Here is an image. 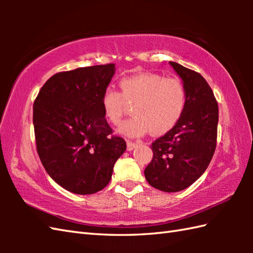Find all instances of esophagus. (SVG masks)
Returning <instances> with one entry per match:
<instances>
[{
  "label": "esophagus",
  "instance_id": "34e87169",
  "mask_svg": "<svg viewBox=\"0 0 253 253\" xmlns=\"http://www.w3.org/2000/svg\"><path fill=\"white\" fill-rule=\"evenodd\" d=\"M137 147V143L132 142V141H127V150L128 151H131L132 149H135Z\"/></svg>",
  "mask_w": 253,
  "mask_h": 253
}]
</instances>
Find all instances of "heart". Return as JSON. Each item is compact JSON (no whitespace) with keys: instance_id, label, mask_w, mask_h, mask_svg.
<instances>
[{"instance_id":"b5f03b06","label":"heart","mask_w":253,"mask_h":253,"mask_svg":"<svg viewBox=\"0 0 253 253\" xmlns=\"http://www.w3.org/2000/svg\"><path fill=\"white\" fill-rule=\"evenodd\" d=\"M120 88L121 92L106 88L101 105L106 121L117 125L128 104H133V116L118 128L124 136L141 137L149 130L162 135L176 125L184 113L186 90L178 78L144 72L121 79Z\"/></svg>"}]
</instances>
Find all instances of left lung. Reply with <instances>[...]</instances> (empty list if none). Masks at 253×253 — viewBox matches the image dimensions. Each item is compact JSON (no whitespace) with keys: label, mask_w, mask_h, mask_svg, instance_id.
I'll return each mask as SVG.
<instances>
[{"label":"left lung","mask_w":253,"mask_h":253,"mask_svg":"<svg viewBox=\"0 0 253 253\" xmlns=\"http://www.w3.org/2000/svg\"><path fill=\"white\" fill-rule=\"evenodd\" d=\"M186 90L180 120L151 146L153 158L144 176L155 189L177 192L200 177L216 148L218 105L213 91L200 74L169 62Z\"/></svg>","instance_id":"left-lung-1"}]
</instances>
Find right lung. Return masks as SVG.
I'll use <instances>...</instances> for the list:
<instances>
[{
	"mask_svg": "<svg viewBox=\"0 0 253 253\" xmlns=\"http://www.w3.org/2000/svg\"><path fill=\"white\" fill-rule=\"evenodd\" d=\"M115 64L79 67L47 79L34 103L37 151L64 189L95 193L109 184L126 142L113 136L101 105Z\"/></svg>",
	"mask_w": 253,
	"mask_h": 253,
	"instance_id": "add662e5",
	"label": "right lung"
}]
</instances>
